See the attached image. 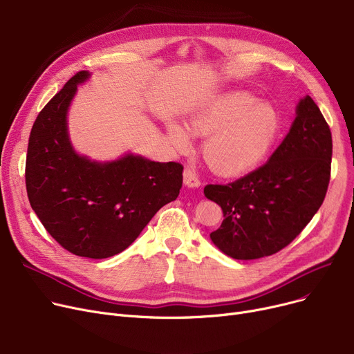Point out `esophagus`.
Returning a JSON list of instances; mask_svg holds the SVG:
<instances>
[{
  "mask_svg": "<svg viewBox=\"0 0 354 354\" xmlns=\"http://www.w3.org/2000/svg\"><path fill=\"white\" fill-rule=\"evenodd\" d=\"M183 183H185V187H188V188H198L199 185H201V182L198 179V175L192 169V167H185V171H183Z\"/></svg>",
  "mask_w": 354,
  "mask_h": 354,
  "instance_id": "34e87169",
  "label": "esophagus"
}]
</instances>
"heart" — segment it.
Segmentation results:
<instances>
[{
    "mask_svg": "<svg viewBox=\"0 0 354 354\" xmlns=\"http://www.w3.org/2000/svg\"><path fill=\"white\" fill-rule=\"evenodd\" d=\"M189 129L196 136H207L202 153L212 169L232 176L252 169L268 156L281 120L272 106L258 103L250 93L234 91L192 113ZM167 136L179 149L191 145L187 127L176 122L167 124Z\"/></svg>",
    "mask_w": 354,
    "mask_h": 354,
    "instance_id": "b5f03b06",
    "label": "heart"
}]
</instances>
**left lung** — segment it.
<instances>
[{
  "mask_svg": "<svg viewBox=\"0 0 354 354\" xmlns=\"http://www.w3.org/2000/svg\"><path fill=\"white\" fill-rule=\"evenodd\" d=\"M331 152L330 127L319 106L306 96L288 135L266 165L203 189L224 212L221 227L211 232L212 243L235 259L263 258L287 247L322 207Z\"/></svg>",
  "mask_w": 354,
  "mask_h": 354,
  "instance_id": "1",
  "label": "left lung"
}]
</instances>
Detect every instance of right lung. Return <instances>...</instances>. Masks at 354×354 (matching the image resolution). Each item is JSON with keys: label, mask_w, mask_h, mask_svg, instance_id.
<instances>
[{"label": "right lung", "mask_w": 354, "mask_h": 354, "mask_svg": "<svg viewBox=\"0 0 354 354\" xmlns=\"http://www.w3.org/2000/svg\"><path fill=\"white\" fill-rule=\"evenodd\" d=\"M79 71L37 116L27 149L26 187L30 205L47 232L68 252L109 258L126 250L149 221L182 188L183 166L152 162L129 153L96 162L74 151L67 110Z\"/></svg>", "instance_id": "right-lung-1"}]
</instances>
